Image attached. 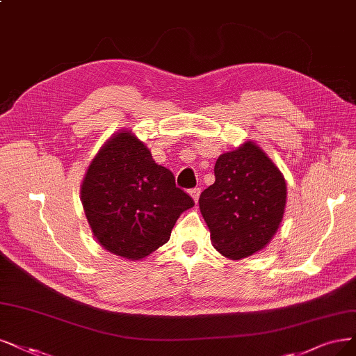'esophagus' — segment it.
Here are the masks:
<instances>
[{
	"label": "esophagus",
	"instance_id": "34e87169",
	"mask_svg": "<svg viewBox=\"0 0 356 356\" xmlns=\"http://www.w3.org/2000/svg\"><path fill=\"white\" fill-rule=\"evenodd\" d=\"M189 193L192 195L193 201H195V202H198V200H200V195H201V188H193V189H191V192H189Z\"/></svg>",
	"mask_w": 356,
	"mask_h": 356
}]
</instances>
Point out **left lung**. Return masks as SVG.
<instances>
[{"label": "left lung", "mask_w": 356, "mask_h": 356, "mask_svg": "<svg viewBox=\"0 0 356 356\" xmlns=\"http://www.w3.org/2000/svg\"><path fill=\"white\" fill-rule=\"evenodd\" d=\"M216 181L200 196V208L220 254L242 259L264 248L277 232L286 183L255 143L218 156Z\"/></svg>", "instance_id": "obj_1"}]
</instances>
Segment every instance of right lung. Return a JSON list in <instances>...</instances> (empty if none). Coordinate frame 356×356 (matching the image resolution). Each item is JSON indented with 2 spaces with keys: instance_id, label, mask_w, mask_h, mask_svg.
<instances>
[{
  "instance_id": "right-lung-1",
  "label": "right lung",
  "mask_w": 356,
  "mask_h": 356,
  "mask_svg": "<svg viewBox=\"0 0 356 356\" xmlns=\"http://www.w3.org/2000/svg\"><path fill=\"white\" fill-rule=\"evenodd\" d=\"M82 204L98 242L140 259L163 246L179 216L195 205L143 142L122 131L104 145L82 183Z\"/></svg>"
}]
</instances>
